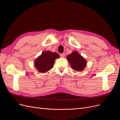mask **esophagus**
Segmentation results:
<instances>
[{
  "mask_svg": "<svg viewBox=\"0 0 120 120\" xmlns=\"http://www.w3.org/2000/svg\"><path fill=\"white\" fill-rule=\"evenodd\" d=\"M64 56H65V53H64L60 54V56L61 57H64Z\"/></svg>",
  "mask_w": 120,
  "mask_h": 120,
  "instance_id": "34e87169",
  "label": "esophagus"
}]
</instances>
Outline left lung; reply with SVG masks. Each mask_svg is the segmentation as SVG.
Masks as SVG:
<instances>
[{
  "label": "left lung",
  "mask_w": 120,
  "mask_h": 120,
  "mask_svg": "<svg viewBox=\"0 0 120 120\" xmlns=\"http://www.w3.org/2000/svg\"><path fill=\"white\" fill-rule=\"evenodd\" d=\"M67 59L70 63L71 68L75 71H82L86 66V60L77 51L72 52L67 56Z\"/></svg>",
  "instance_id": "obj_1"
}]
</instances>
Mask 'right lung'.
Here are the masks:
<instances>
[{"label":"right lung","mask_w":120,"mask_h":120,"mask_svg":"<svg viewBox=\"0 0 120 120\" xmlns=\"http://www.w3.org/2000/svg\"><path fill=\"white\" fill-rule=\"evenodd\" d=\"M60 57L56 52L44 51L34 61V66L39 72H46L52 69L56 59Z\"/></svg>","instance_id":"right-lung-1"}]
</instances>
